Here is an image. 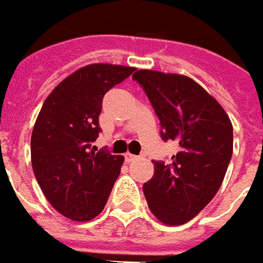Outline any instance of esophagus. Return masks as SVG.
I'll use <instances>...</instances> for the list:
<instances>
[{"mask_svg": "<svg viewBox=\"0 0 263 263\" xmlns=\"http://www.w3.org/2000/svg\"><path fill=\"white\" fill-rule=\"evenodd\" d=\"M137 159H138V156H135V154H131V153H126L125 154V160L126 161H135Z\"/></svg>", "mask_w": 263, "mask_h": 263, "instance_id": "34e87169", "label": "esophagus"}]
</instances>
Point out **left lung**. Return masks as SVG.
Listing matches in <instances>:
<instances>
[{
	"label": "left lung",
	"mask_w": 263,
	"mask_h": 263,
	"mask_svg": "<svg viewBox=\"0 0 263 263\" xmlns=\"http://www.w3.org/2000/svg\"><path fill=\"white\" fill-rule=\"evenodd\" d=\"M135 80L161 125V138L179 144L170 163L153 161L154 175L142 186L151 213L180 226L201 213L221 186L233 154L229 115L204 87L180 74L138 69Z\"/></svg>",
	"instance_id": "1"
}]
</instances>
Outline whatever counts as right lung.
Masks as SVG:
<instances>
[{
  "label": "right lung",
  "mask_w": 263,
  "mask_h": 263,
  "mask_svg": "<svg viewBox=\"0 0 263 263\" xmlns=\"http://www.w3.org/2000/svg\"><path fill=\"white\" fill-rule=\"evenodd\" d=\"M134 67L90 64L64 78L43 102L30 141L36 180L50 205L74 221L103 211L123 156L97 151L99 115L104 95Z\"/></svg>",
  "instance_id": "1"
}]
</instances>
